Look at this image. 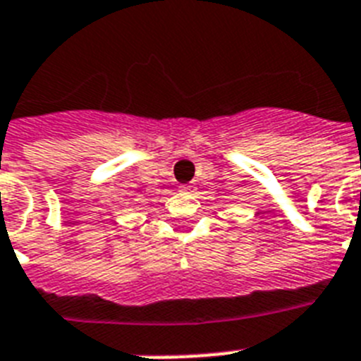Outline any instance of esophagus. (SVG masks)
<instances>
[{
  "label": "esophagus",
  "instance_id": "esophagus-1",
  "mask_svg": "<svg viewBox=\"0 0 361 361\" xmlns=\"http://www.w3.org/2000/svg\"><path fill=\"white\" fill-rule=\"evenodd\" d=\"M190 189H192V187H190V185H181L180 187V190H183V192H189Z\"/></svg>",
  "mask_w": 361,
  "mask_h": 361
}]
</instances>
